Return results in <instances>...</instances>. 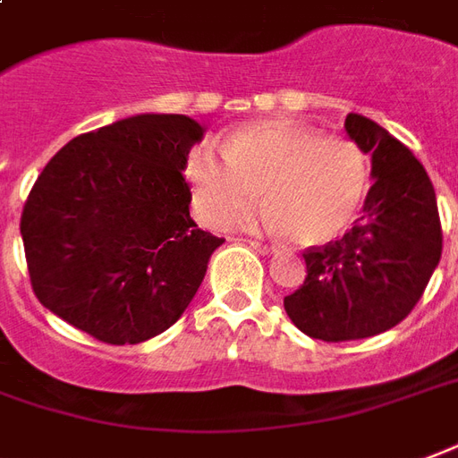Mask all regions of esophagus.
Returning a JSON list of instances; mask_svg holds the SVG:
<instances>
[{
    "label": "esophagus",
    "instance_id": "1",
    "mask_svg": "<svg viewBox=\"0 0 458 458\" xmlns=\"http://www.w3.org/2000/svg\"><path fill=\"white\" fill-rule=\"evenodd\" d=\"M249 246H251V249H256L259 253H263V256H268V253L273 251V246H270V243L256 242V239H249Z\"/></svg>",
    "mask_w": 458,
    "mask_h": 458
}]
</instances>
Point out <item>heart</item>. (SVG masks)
<instances>
[{
  "instance_id": "obj_1",
  "label": "heart",
  "mask_w": 458,
  "mask_h": 458,
  "mask_svg": "<svg viewBox=\"0 0 458 458\" xmlns=\"http://www.w3.org/2000/svg\"><path fill=\"white\" fill-rule=\"evenodd\" d=\"M185 175L195 212L207 225H236L263 192L270 205L263 225L285 229L300 246H319L346 232L359 215L370 165L359 143L270 119L239 129L226 146H192Z\"/></svg>"
}]
</instances>
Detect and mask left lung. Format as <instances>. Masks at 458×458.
<instances>
[{"label":"left lung","mask_w":458,"mask_h":458,"mask_svg":"<svg viewBox=\"0 0 458 458\" xmlns=\"http://www.w3.org/2000/svg\"><path fill=\"white\" fill-rule=\"evenodd\" d=\"M344 129L370 156L363 216L339 242L305 249L307 276L283 300L300 332L352 342L403 322L442 259V222L432 180L405 143L361 114Z\"/></svg>","instance_id":"1"}]
</instances>
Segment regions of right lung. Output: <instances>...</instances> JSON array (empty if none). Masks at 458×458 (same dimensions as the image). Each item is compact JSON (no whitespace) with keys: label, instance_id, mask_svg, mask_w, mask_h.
<instances>
[{"label":"right lung","instance_id":"1","mask_svg":"<svg viewBox=\"0 0 458 458\" xmlns=\"http://www.w3.org/2000/svg\"><path fill=\"white\" fill-rule=\"evenodd\" d=\"M202 133L190 116L139 114L80 133L48 160L21 212L43 307L114 346L178 322L225 242L190 216L182 170Z\"/></svg>","mask_w":458,"mask_h":458}]
</instances>
